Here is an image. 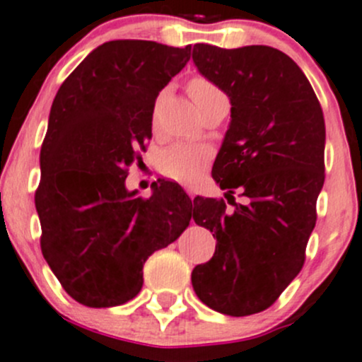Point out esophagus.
Returning <instances> with one entry per match:
<instances>
[{
  "label": "esophagus",
  "instance_id": "obj_1",
  "mask_svg": "<svg viewBox=\"0 0 362 362\" xmlns=\"http://www.w3.org/2000/svg\"><path fill=\"white\" fill-rule=\"evenodd\" d=\"M184 189H185V192H187V194H189V198H194V194H196V192H194V187H192V185H189V184H185L184 185Z\"/></svg>",
  "mask_w": 362,
  "mask_h": 362
}]
</instances>
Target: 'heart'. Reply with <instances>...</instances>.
I'll return each instance as SVG.
<instances>
[{
  "instance_id": "1",
  "label": "heart",
  "mask_w": 362,
  "mask_h": 362,
  "mask_svg": "<svg viewBox=\"0 0 362 362\" xmlns=\"http://www.w3.org/2000/svg\"><path fill=\"white\" fill-rule=\"evenodd\" d=\"M189 94L198 105L199 110L206 108L215 100L226 98L221 87L208 80L206 76H194L189 82ZM211 158V151L206 145L198 144H173L159 154V171L164 177L178 182H192Z\"/></svg>"
}]
</instances>
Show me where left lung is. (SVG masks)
I'll use <instances>...</instances> for the list:
<instances>
[{
    "label": "left lung",
    "instance_id": "8db88e82",
    "mask_svg": "<svg viewBox=\"0 0 362 362\" xmlns=\"http://www.w3.org/2000/svg\"><path fill=\"white\" fill-rule=\"evenodd\" d=\"M192 59L231 101L211 175L233 204L194 198L192 217L217 245L192 269V287L215 312L245 317L269 308L305 264L324 185L326 124L305 73L273 47L196 43ZM235 190L245 204L234 202Z\"/></svg>",
    "mask_w": 362,
    "mask_h": 362
}]
</instances>
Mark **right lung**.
Returning <instances> with one entry per match:
<instances>
[{
    "label": "right lung",
    "instance_id": "obj_1",
    "mask_svg": "<svg viewBox=\"0 0 362 362\" xmlns=\"http://www.w3.org/2000/svg\"><path fill=\"white\" fill-rule=\"evenodd\" d=\"M189 59L191 45L113 40L54 98L35 192L40 245L63 289L90 308L133 299L148 255L175 242L192 217L178 184L163 180L147 199L126 189L127 168L152 138L156 98Z\"/></svg>",
    "mask_w": 362,
    "mask_h": 362
}]
</instances>
